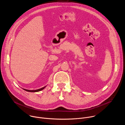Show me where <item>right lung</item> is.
I'll use <instances>...</instances> for the list:
<instances>
[{
	"mask_svg": "<svg viewBox=\"0 0 125 125\" xmlns=\"http://www.w3.org/2000/svg\"><path fill=\"white\" fill-rule=\"evenodd\" d=\"M46 87V86H44V87H42V88H40V89H38V90H26V89H24V88H23L24 90H25V91H27V92H33V93H34V92H40V91H42V90H43V89L45 88Z\"/></svg>",
	"mask_w": 125,
	"mask_h": 125,
	"instance_id": "add662e5",
	"label": "right lung"
}]
</instances>
